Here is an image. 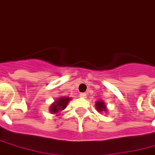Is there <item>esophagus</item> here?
<instances>
[{
    "instance_id": "obj_1",
    "label": "esophagus",
    "mask_w": 155,
    "mask_h": 155,
    "mask_svg": "<svg viewBox=\"0 0 155 155\" xmlns=\"http://www.w3.org/2000/svg\"><path fill=\"white\" fill-rule=\"evenodd\" d=\"M86 96H87V94H85V93H81V97L86 98Z\"/></svg>"
}]
</instances>
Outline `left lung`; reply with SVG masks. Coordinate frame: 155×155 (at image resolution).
Returning <instances> with one entry per match:
<instances>
[{
  "mask_svg": "<svg viewBox=\"0 0 155 155\" xmlns=\"http://www.w3.org/2000/svg\"><path fill=\"white\" fill-rule=\"evenodd\" d=\"M95 105H96V109L99 111H103L106 110V106H105V104H104L103 101H98V102H96Z\"/></svg>",
  "mask_w": 155,
  "mask_h": 155,
  "instance_id": "8db88e82",
  "label": "left lung"
}]
</instances>
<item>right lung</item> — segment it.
Wrapping results in <instances>:
<instances>
[{"label":"right lung","mask_w":155,"mask_h":155,"mask_svg":"<svg viewBox=\"0 0 155 155\" xmlns=\"http://www.w3.org/2000/svg\"><path fill=\"white\" fill-rule=\"evenodd\" d=\"M71 99L68 97H61L54 102V104H51V112L52 113H57L59 110H63L65 109L66 105L69 103Z\"/></svg>","instance_id":"1"}]
</instances>
